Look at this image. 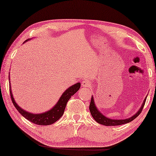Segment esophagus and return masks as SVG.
Returning a JSON list of instances; mask_svg holds the SVG:
<instances>
[{
    "label": "esophagus",
    "instance_id": "34e87169",
    "mask_svg": "<svg viewBox=\"0 0 156 156\" xmlns=\"http://www.w3.org/2000/svg\"><path fill=\"white\" fill-rule=\"evenodd\" d=\"M81 85H82L83 87H85V88H90L92 86L91 83L87 80H83L82 82H81Z\"/></svg>",
    "mask_w": 156,
    "mask_h": 156
}]
</instances>
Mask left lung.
Listing matches in <instances>:
<instances>
[{"label": "left lung", "mask_w": 156, "mask_h": 156, "mask_svg": "<svg viewBox=\"0 0 156 156\" xmlns=\"http://www.w3.org/2000/svg\"><path fill=\"white\" fill-rule=\"evenodd\" d=\"M147 97H146L144 99V101L142 104V106L140 107L138 111L133 115L132 117H129L128 119H112L108 118L105 115H104L100 111H99L98 108L96 107V105L95 104V101H94L93 97L92 96L91 98V101L90 106H89V109H90L91 115L93 116L94 119L98 122L99 124H101L102 125H105V126H117V125H122L124 124H127L129 122H131V121L133 120L134 119H136V117L139 115L141 113V112L143 109V107H144L145 102H146Z\"/></svg>", "instance_id": "8db88e82"}]
</instances>
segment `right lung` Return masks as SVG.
Instances as JSON below:
<instances>
[{"label": "right lung", "instance_id": "obj_1", "mask_svg": "<svg viewBox=\"0 0 156 156\" xmlns=\"http://www.w3.org/2000/svg\"><path fill=\"white\" fill-rule=\"evenodd\" d=\"M30 39H27L25 42L27 41ZM24 42V43H25ZM10 82V81H9ZM81 83H76L74 84L70 88H68L67 90L62 94L61 98L58 99L57 103L55 104V106L52 108H51L49 111H48L45 113H39V114H34L29 113L26 111H25L23 108L18 105L15 101L13 94L12 93L11 86H9V93L11 96V99L15 108L17 109V111L19 112L20 114H21L25 119L27 120L32 122V123L38 124V125H50L54 124L55 122L58 120L61 117H62L63 113H64L66 104L70 98L72 97L74 94H75L76 92L80 88Z\"/></svg>", "mask_w": 156, "mask_h": 156}]
</instances>
